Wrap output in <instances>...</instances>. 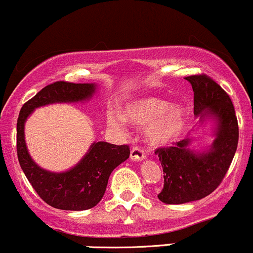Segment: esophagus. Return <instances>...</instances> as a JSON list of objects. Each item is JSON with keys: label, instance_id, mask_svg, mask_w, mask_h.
Returning <instances> with one entry per match:
<instances>
[{"label": "esophagus", "instance_id": "obj_1", "mask_svg": "<svg viewBox=\"0 0 253 253\" xmlns=\"http://www.w3.org/2000/svg\"><path fill=\"white\" fill-rule=\"evenodd\" d=\"M130 158L132 160H136V162H141L146 158V153L142 148L138 147V146H135V147L131 148V152H130Z\"/></svg>", "mask_w": 253, "mask_h": 253}]
</instances>
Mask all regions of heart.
Masks as SVG:
<instances>
[{
  "instance_id": "1",
  "label": "heart",
  "mask_w": 253,
  "mask_h": 253,
  "mask_svg": "<svg viewBox=\"0 0 253 253\" xmlns=\"http://www.w3.org/2000/svg\"><path fill=\"white\" fill-rule=\"evenodd\" d=\"M126 115L138 126L148 124L146 129L148 140L153 143L169 142L178 135L184 124V110L180 105L168 106L167 101L146 97L127 106ZM124 117L119 113L108 115V124L113 127L124 126Z\"/></svg>"
}]
</instances>
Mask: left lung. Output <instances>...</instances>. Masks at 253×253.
<instances>
[{
	"instance_id": "8db88e82",
	"label": "left lung",
	"mask_w": 253,
	"mask_h": 253,
	"mask_svg": "<svg viewBox=\"0 0 253 253\" xmlns=\"http://www.w3.org/2000/svg\"><path fill=\"white\" fill-rule=\"evenodd\" d=\"M184 80L194 91V115L203 119L210 110L219 122L213 145L206 153L189 151V138L156 149L164 173V187L158 198L165 204L194 202L211 194L224 178L238 147V119L229 95L205 73Z\"/></svg>"
}]
</instances>
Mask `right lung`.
Here are the masks:
<instances>
[{
    "label": "right lung",
    "instance_id": "add662e5",
    "mask_svg": "<svg viewBox=\"0 0 253 253\" xmlns=\"http://www.w3.org/2000/svg\"><path fill=\"white\" fill-rule=\"evenodd\" d=\"M94 84L58 81L45 85L23 105L17 123V153L19 164L32 188L48 205L60 210L82 211L94 208L104 197L111 172L129 158L127 145L94 142L84 158L65 172L41 169L30 157L24 138V124L32 111L53 102H76L88 99Z\"/></svg>",
    "mask_w": 253,
    "mask_h": 253
}]
</instances>
